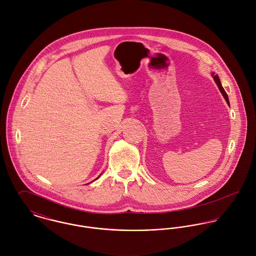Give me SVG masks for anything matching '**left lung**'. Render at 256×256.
<instances>
[{"label":"left lung","instance_id":"obj_1","mask_svg":"<svg viewBox=\"0 0 256 256\" xmlns=\"http://www.w3.org/2000/svg\"><path fill=\"white\" fill-rule=\"evenodd\" d=\"M214 76V74H213ZM214 80H215V82H216V84H218V88H219L220 90V92H222V94L224 96V98H226V102H228V104H230V102H228V94H226V92H224V88L222 86V84H220V82L219 76L216 74V76H214Z\"/></svg>","mask_w":256,"mask_h":256}]
</instances>
